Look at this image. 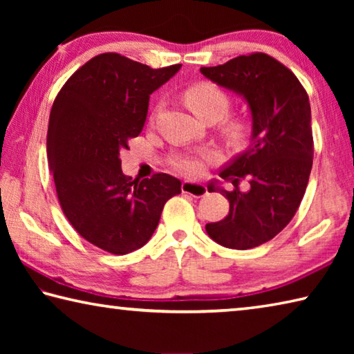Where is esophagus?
Listing matches in <instances>:
<instances>
[{
    "mask_svg": "<svg viewBox=\"0 0 354 354\" xmlns=\"http://www.w3.org/2000/svg\"><path fill=\"white\" fill-rule=\"evenodd\" d=\"M181 190L184 194H189L195 198H200V196H205L207 194V187L203 183H194V181H184L181 184Z\"/></svg>",
    "mask_w": 354,
    "mask_h": 354,
    "instance_id": "1",
    "label": "esophagus"
}]
</instances>
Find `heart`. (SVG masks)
<instances>
[{
  "instance_id": "b5f03b06",
  "label": "heart",
  "mask_w": 354,
  "mask_h": 354,
  "mask_svg": "<svg viewBox=\"0 0 354 354\" xmlns=\"http://www.w3.org/2000/svg\"><path fill=\"white\" fill-rule=\"evenodd\" d=\"M185 101L198 117L206 112H214L221 118L226 113L227 106H230L226 95L212 84H198V86L189 88L185 92ZM212 159H215V154L209 151L183 153L171 159V165L184 175L196 176L201 175L203 170H205V164Z\"/></svg>"
}]
</instances>
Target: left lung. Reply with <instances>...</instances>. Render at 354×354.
I'll use <instances>...</instances> for the list:
<instances>
[{
	"label": "left lung",
	"instance_id": "left-lung-1",
	"mask_svg": "<svg viewBox=\"0 0 354 354\" xmlns=\"http://www.w3.org/2000/svg\"><path fill=\"white\" fill-rule=\"evenodd\" d=\"M200 71L242 97L251 113L248 147L218 173L236 189L207 184L209 192L226 196L230 214L206 231L226 248L259 247L284 230L306 192L314 158L309 97L289 68L263 53ZM245 176L252 187L241 192L236 184Z\"/></svg>",
	"mask_w": 354,
	"mask_h": 354
}]
</instances>
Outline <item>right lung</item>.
Returning a JSON list of instances; mask_svg holds the SVG:
<instances>
[{"label":"right lung","instance_id":"obj_1","mask_svg":"<svg viewBox=\"0 0 354 354\" xmlns=\"http://www.w3.org/2000/svg\"><path fill=\"white\" fill-rule=\"evenodd\" d=\"M179 68L154 70L104 53L75 71L53 103L46 153L59 203L71 226L107 253L143 247L167 200L181 194V181L167 173L124 176L120 159L142 133L149 95Z\"/></svg>","mask_w":354,"mask_h":354}]
</instances>
